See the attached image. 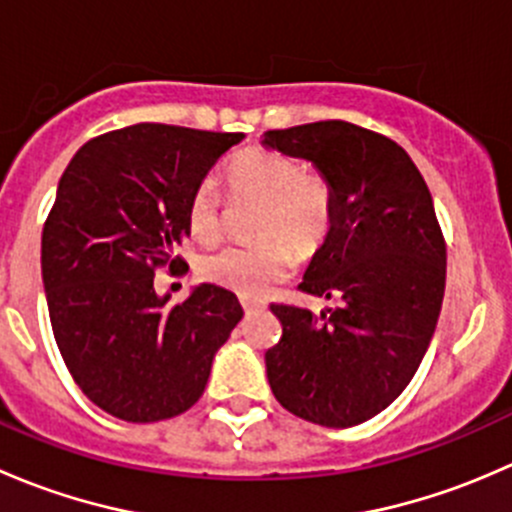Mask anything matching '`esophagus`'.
Segmentation results:
<instances>
[{
    "label": "esophagus",
    "mask_w": 512,
    "mask_h": 512,
    "mask_svg": "<svg viewBox=\"0 0 512 512\" xmlns=\"http://www.w3.org/2000/svg\"><path fill=\"white\" fill-rule=\"evenodd\" d=\"M240 304H242V309H245L247 314L260 312V309H265V307H267V304L262 302V299H252V297H242V299H240Z\"/></svg>",
    "instance_id": "obj_1"
}]
</instances>
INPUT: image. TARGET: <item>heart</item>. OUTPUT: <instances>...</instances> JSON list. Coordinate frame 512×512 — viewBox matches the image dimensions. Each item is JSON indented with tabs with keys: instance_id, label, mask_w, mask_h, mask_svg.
Here are the masks:
<instances>
[{
	"instance_id": "heart-1",
	"label": "heart",
	"mask_w": 512,
	"mask_h": 512,
	"mask_svg": "<svg viewBox=\"0 0 512 512\" xmlns=\"http://www.w3.org/2000/svg\"><path fill=\"white\" fill-rule=\"evenodd\" d=\"M225 180L237 200L260 203L252 235L260 245H230L200 260V275L213 285L257 297L285 280L292 247L299 257L319 250L334 223V188L322 173L302 170L299 160L270 148L232 156ZM185 220L193 240L210 245L223 235V203L213 178L200 180L188 198Z\"/></svg>"
}]
</instances>
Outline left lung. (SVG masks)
<instances>
[{
    "mask_svg": "<svg viewBox=\"0 0 512 512\" xmlns=\"http://www.w3.org/2000/svg\"><path fill=\"white\" fill-rule=\"evenodd\" d=\"M262 146L332 183V230L299 289L339 299L319 314L272 304L282 339L265 354L267 381L294 416L356 426L399 399L436 332L446 242L431 193L399 143L347 121L267 131Z\"/></svg>",
    "mask_w": 512,
    "mask_h": 512,
    "instance_id": "1",
    "label": "left lung"
}]
</instances>
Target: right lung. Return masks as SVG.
Listing matches in <instances>:
<instances>
[{
	"label": "right lung",
	"mask_w": 512,
	"mask_h": 512,
	"mask_svg": "<svg viewBox=\"0 0 512 512\" xmlns=\"http://www.w3.org/2000/svg\"><path fill=\"white\" fill-rule=\"evenodd\" d=\"M242 138L138 123L81 146L61 175L41 235L51 329L81 391L121 421L188 411L245 314L210 282L173 307L153 287L158 267L185 265L190 193Z\"/></svg>",
	"instance_id": "obj_1"
}]
</instances>
